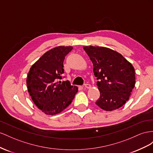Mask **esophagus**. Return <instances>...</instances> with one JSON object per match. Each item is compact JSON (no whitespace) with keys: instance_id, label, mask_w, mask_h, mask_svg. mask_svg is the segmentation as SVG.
<instances>
[{"instance_id":"34e87169","label":"esophagus","mask_w":153,"mask_h":153,"mask_svg":"<svg viewBox=\"0 0 153 153\" xmlns=\"http://www.w3.org/2000/svg\"><path fill=\"white\" fill-rule=\"evenodd\" d=\"M84 86L85 87V88H91V85H90V84H88V83L85 84Z\"/></svg>"}]
</instances>
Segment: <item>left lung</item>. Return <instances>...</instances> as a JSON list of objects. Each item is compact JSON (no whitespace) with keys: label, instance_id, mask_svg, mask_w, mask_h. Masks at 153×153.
<instances>
[{"label":"left lung","instance_id":"obj_1","mask_svg":"<svg viewBox=\"0 0 153 153\" xmlns=\"http://www.w3.org/2000/svg\"><path fill=\"white\" fill-rule=\"evenodd\" d=\"M83 49L93 63L100 97L95 104L105 111H113L128 101L135 85L131 63L117 51L103 47Z\"/></svg>","mask_w":153,"mask_h":153}]
</instances>
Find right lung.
Here are the masks:
<instances>
[{
    "label": "right lung",
    "instance_id": "add662e5",
    "mask_svg": "<svg viewBox=\"0 0 153 153\" xmlns=\"http://www.w3.org/2000/svg\"><path fill=\"white\" fill-rule=\"evenodd\" d=\"M72 47L59 46L46 52L30 67L27 90L34 104L46 115L58 114L67 108L77 92L76 86L62 81L65 57Z\"/></svg>",
    "mask_w": 153,
    "mask_h": 153
}]
</instances>
